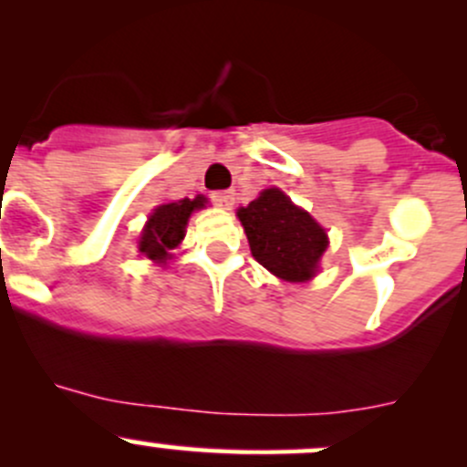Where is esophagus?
Wrapping results in <instances>:
<instances>
[{
	"label": "esophagus",
	"instance_id": "1",
	"mask_svg": "<svg viewBox=\"0 0 467 467\" xmlns=\"http://www.w3.org/2000/svg\"><path fill=\"white\" fill-rule=\"evenodd\" d=\"M212 201H214V205L223 207V210H230L234 203V192H230V190L214 192V194H212Z\"/></svg>",
	"mask_w": 467,
	"mask_h": 467
}]
</instances>
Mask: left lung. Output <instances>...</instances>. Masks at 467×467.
I'll return each mask as SVG.
<instances>
[{
  "mask_svg": "<svg viewBox=\"0 0 467 467\" xmlns=\"http://www.w3.org/2000/svg\"><path fill=\"white\" fill-rule=\"evenodd\" d=\"M246 230L251 253L264 268L286 282L314 277L327 248V234L305 210L291 203L285 192L264 190L237 212Z\"/></svg>",
  "mask_w": 467,
  "mask_h": 467,
  "instance_id": "left-lung-1",
  "label": "left lung"
}]
</instances>
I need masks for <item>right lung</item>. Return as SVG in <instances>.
<instances>
[{"label": "right lung", "instance_id": "obj_1", "mask_svg": "<svg viewBox=\"0 0 467 467\" xmlns=\"http://www.w3.org/2000/svg\"><path fill=\"white\" fill-rule=\"evenodd\" d=\"M203 205V196L160 205L150 214L142 237H140V253H144L149 260L162 262L182 242V237H185V225L192 212L201 210Z\"/></svg>", "mask_w": 467, "mask_h": 467}]
</instances>
